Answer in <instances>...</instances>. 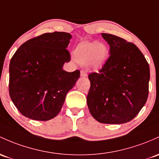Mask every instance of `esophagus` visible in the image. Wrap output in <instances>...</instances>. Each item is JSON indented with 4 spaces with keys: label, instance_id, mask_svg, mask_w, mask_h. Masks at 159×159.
<instances>
[{
    "label": "esophagus",
    "instance_id": "esophagus-1",
    "mask_svg": "<svg viewBox=\"0 0 159 159\" xmlns=\"http://www.w3.org/2000/svg\"><path fill=\"white\" fill-rule=\"evenodd\" d=\"M81 77H87L88 76V74H87V72L85 71H81Z\"/></svg>",
    "mask_w": 159,
    "mask_h": 159
}]
</instances>
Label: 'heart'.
<instances>
[{
	"instance_id": "obj_1",
	"label": "heart",
	"mask_w": 159,
	"mask_h": 159,
	"mask_svg": "<svg viewBox=\"0 0 159 159\" xmlns=\"http://www.w3.org/2000/svg\"><path fill=\"white\" fill-rule=\"evenodd\" d=\"M109 50L105 44L96 42L80 43L75 50V58L81 65L90 63L94 69H98L105 64Z\"/></svg>"
}]
</instances>
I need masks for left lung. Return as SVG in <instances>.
<instances>
[{"label": "left lung", "mask_w": 159, "mask_h": 159, "mask_svg": "<svg viewBox=\"0 0 159 159\" xmlns=\"http://www.w3.org/2000/svg\"><path fill=\"white\" fill-rule=\"evenodd\" d=\"M101 34L110 46V56L99 73L88 75V109L100 123H126L135 118L147 100L149 66L134 43L113 34Z\"/></svg>", "instance_id": "8db88e82"}]
</instances>
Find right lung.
<instances>
[{"label": "right lung", "instance_id": "obj_1", "mask_svg": "<svg viewBox=\"0 0 159 159\" xmlns=\"http://www.w3.org/2000/svg\"><path fill=\"white\" fill-rule=\"evenodd\" d=\"M71 35L44 33L22 44L10 62L9 93L22 116L48 121L59 114L66 94L75 84L80 71L62 69L71 60L67 47Z\"/></svg>", "mask_w": 159, "mask_h": 159}]
</instances>
